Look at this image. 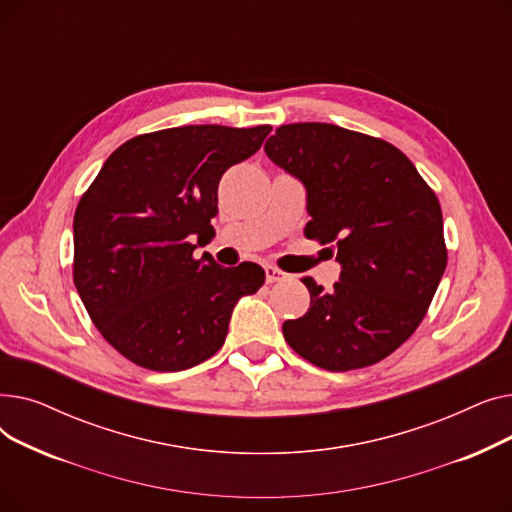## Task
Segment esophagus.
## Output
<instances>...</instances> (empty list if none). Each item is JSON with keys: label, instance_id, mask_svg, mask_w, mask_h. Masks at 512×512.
Masks as SVG:
<instances>
[{"label": "esophagus", "instance_id": "1", "mask_svg": "<svg viewBox=\"0 0 512 512\" xmlns=\"http://www.w3.org/2000/svg\"><path fill=\"white\" fill-rule=\"evenodd\" d=\"M265 280H267V284L280 282V280H284V272H280L274 265H265Z\"/></svg>", "mask_w": 512, "mask_h": 512}]
</instances>
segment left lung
Here are the masks:
<instances>
[{
	"mask_svg": "<svg viewBox=\"0 0 512 512\" xmlns=\"http://www.w3.org/2000/svg\"><path fill=\"white\" fill-rule=\"evenodd\" d=\"M263 149L305 184V236L342 265L330 290L303 278L311 305L284 321L286 342L328 371L380 363L417 330L446 270L436 193L400 149L336 124H284Z\"/></svg>",
	"mask_w": 512,
	"mask_h": 512,
	"instance_id": "obj_1",
	"label": "left lung"
}]
</instances>
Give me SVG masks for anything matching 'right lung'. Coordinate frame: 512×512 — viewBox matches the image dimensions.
<instances>
[{
	"label": "right lung",
	"mask_w": 512,
	"mask_h": 512,
	"mask_svg": "<svg viewBox=\"0 0 512 512\" xmlns=\"http://www.w3.org/2000/svg\"><path fill=\"white\" fill-rule=\"evenodd\" d=\"M272 126H178L139 134L105 159L74 211V286L130 363L182 371L220 351L242 294L265 282L251 261L197 259L213 234L218 184L259 151Z\"/></svg>",
	"instance_id": "right-lung-1"
}]
</instances>
